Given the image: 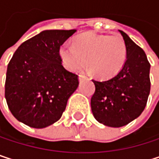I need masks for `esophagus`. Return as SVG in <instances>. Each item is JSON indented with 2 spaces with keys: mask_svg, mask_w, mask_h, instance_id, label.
<instances>
[{
  "mask_svg": "<svg viewBox=\"0 0 159 159\" xmlns=\"http://www.w3.org/2000/svg\"><path fill=\"white\" fill-rule=\"evenodd\" d=\"M85 79H86V76H84V75H79V76H78L79 82H82V81H84V80Z\"/></svg>",
  "mask_w": 159,
  "mask_h": 159,
  "instance_id": "obj_1",
  "label": "esophagus"
}]
</instances>
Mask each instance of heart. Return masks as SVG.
I'll list each match as a JSON object with an SVG mask.
<instances>
[{
  "mask_svg": "<svg viewBox=\"0 0 159 159\" xmlns=\"http://www.w3.org/2000/svg\"><path fill=\"white\" fill-rule=\"evenodd\" d=\"M74 45L64 42L59 47V57L68 71L82 69L88 59L90 72H97L101 78H110L124 65L127 48L123 39L118 35L85 32L75 39Z\"/></svg>",
  "mask_w": 159,
  "mask_h": 159,
  "instance_id": "b5f03b06",
  "label": "heart"
}]
</instances>
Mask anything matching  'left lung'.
<instances>
[{"label":"left lung","mask_w":159,"mask_h":159,"mask_svg":"<svg viewBox=\"0 0 159 159\" xmlns=\"http://www.w3.org/2000/svg\"><path fill=\"white\" fill-rule=\"evenodd\" d=\"M126 44L127 55L120 72L105 81L92 80L96 91L91 98L95 119L109 127L119 128L138 118L150 93V63L142 48L119 30Z\"/></svg>","instance_id":"1"}]
</instances>
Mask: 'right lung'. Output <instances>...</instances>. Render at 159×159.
Here are the masks:
<instances>
[{
    "label": "right lung",
    "instance_id": "obj_1",
    "mask_svg": "<svg viewBox=\"0 0 159 159\" xmlns=\"http://www.w3.org/2000/svg\"><path fill=\"white\" fill-rule=\"evenodd\" d=\"M76 31L44 30L16 49L7 67L5 98L19 121L41 129L61 119L79 82L62 66L59 47Z\"/></svg>",
    "mask_w": 159,
    "mask_h": 159
}]
</instances>
